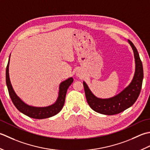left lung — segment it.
<instances>
[{
    "mask_svg": "<svg viewBox=\"0 0 150 150\" xmlns=\"http://www.w3.org/2000/svg\"><path fill=\"white\" fill-rule=\"evenodd\" d=\"M133 50L135 61V72L130 84L117 95L109 98H99L91 92L85 81L83 87L88 104L94 111L106 115L118 114L134 104L140 93L144 77L143 67L135 45L128 40Z\"/></svg>",
    "mask_w": 150,
    "mask_h": 150,
    "instance_id": "left-lung-1",
    "label": "left lung"
}]
</instances>
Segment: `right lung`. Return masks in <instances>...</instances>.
Instances as JSON below:
<instances>
[{"mask_svg":"<svg viewBox=\"0 0 150 150\" xmlns=\"http://www.w3.org/2000/svg\"><path fill=\"white\" fill-rule=\"evenodd\" d=\"M10 57L6 70V81L8 90L9 94L11 99L12 102L16 108L20 112L28 117L35 119H43L53 117L57 115L62 109L65 103L67 91L70 85L73 82V78H69L66 80L62 81L59 85V94L56 102L52 105L47 107H33L27 105L15 93L12 85L11 84L10 76H9V64H10Z\"/></svg>","mask_w":150,"mask_h":150,"instance_id":"add662e5","label":"right lung"}]
</instances>
